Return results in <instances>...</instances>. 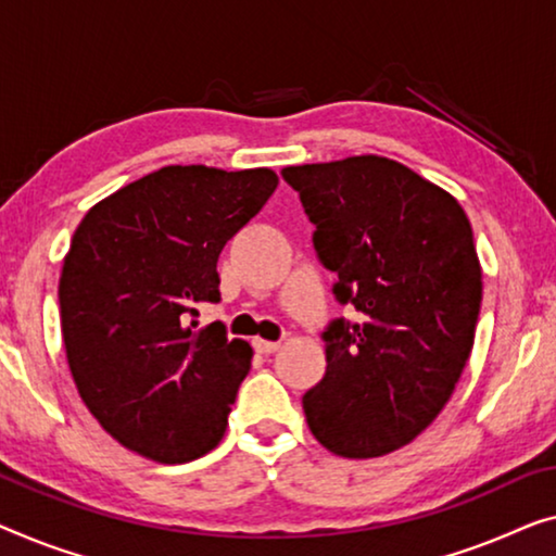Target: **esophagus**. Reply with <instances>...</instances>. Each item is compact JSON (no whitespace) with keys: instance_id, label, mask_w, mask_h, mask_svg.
I'll return each mask as SVG.
<instances>
[{"instance_id":"1","label":"esophagus","mask_w":556,"mask_h":556,"mask_svg":"<svg viewBox=\"0 0 556 556\" xmlns=\"http://www.w3.org/2000/svg\"><path fill=\"white\" fill-rule=\"evenodd\" d=\"M252 346L260 354H275L279 350V342H267V339L256 337V339H252Z\"/></svg>"}]
</instances>
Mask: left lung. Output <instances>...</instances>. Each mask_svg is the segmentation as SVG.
Listing matches in <instances>:
<instances>
[{
  "mask_svg": "<svg viewBox=\"0 0 556 556\" xmlns=\"http://www.w3.org/2000/svg\"><path fill=\"white\" fill-rule=\"evenodd\" d=\"M300 192L334 294L362 321L334 319L327 371L302 396L314 439L371 459L437 419L475 344L482 267L467 214L442 187L377 154L281 169Z\"/></svg>",
  "mask_w": 556,
  "mask_h": 556,
  "instance_id": "left-lung-1",
  "label": "left lung"
}]
</instances>
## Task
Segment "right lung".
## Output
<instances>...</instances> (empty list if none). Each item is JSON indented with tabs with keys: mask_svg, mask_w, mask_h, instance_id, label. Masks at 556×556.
<instances>
[{
	"mask_svg": "<svg viewBox=\"0 0 556 556\" xmlns=\"http://www.w3.org/2000/svg\"><path fill=\"white\" fill-rule=\"evenodd\" d=\"M267 167L169 164L85 214L60 277L66 362L81 402L122 446L162 464L212 452L227 429L252 346L222 321L217 260L267 204Z\"/></svg>",
	"mask_w": 556,
	"mask_h": 556,
	"instance_id": "1",
	"label": "right lung"
}]
</instances>
